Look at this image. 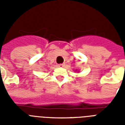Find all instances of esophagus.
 <instances>
[{"label":"esophagus","mask_w":125,"mask_h":125,"mask_svg":"<svg viewBox=\"0 0 125 125\" xmlns=\"http://www.w3.org/2000/svg\"><path fill=\"white\" fill-rule=\"evenodd\" d=\"M64 66H65V64H63V63H62V64L58 65L59 67H63Z\"/></svg>","instance_id":"1"}]
</instances>
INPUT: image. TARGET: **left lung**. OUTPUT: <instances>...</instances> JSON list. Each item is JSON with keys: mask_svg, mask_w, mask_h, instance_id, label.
<instances>
[{"mask_svg": "<svg viewBox=\"0 0 125 125\" xmlns=\"http://www.w3.org/2000/svg\"><path fill=\"white\" fill-rule=\"evenodd\" d=\"M75 71H76V72H77V70H76ZM78 72H79V71H78Z\"/></svg>", "mask_w": 125, "mask_h": 125, "instance_id": "1", "label": "left lung"}]
</instances>
